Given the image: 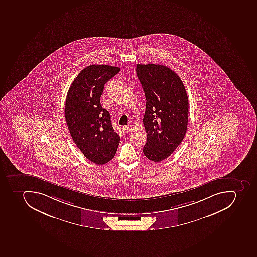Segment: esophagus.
I'll use <instances>...</instances> for the list:
<instances>
[{
    "mask_svg": "<svg viewBox=\"0 0 257 257\" xmlns=\"http://www.w3.org/2000/svg\"><path fill=\"white\" fill-rule=\"evenodd\" d=\"M132 125H125V126H123V128H122V131H123L124 133L127 134L132 131Z\"/></svg>",
    "mask_w": 257,
    "mask_h": 257,
    "instance_id": "1",
    "label": "esophagus"
}]
</instances>
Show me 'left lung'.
Returning a JSON list of instances; mask_svg holds the SVG:
<instances>
[{"instance_id": "left-lung-1", "label": "left lung", "mask_w": 257, "mask_h": 257, "mask_svg": "<svg viewBox=\"0 0 257 257\" xmlns=\"http://www.w3.org/2000/svg\"><path fill=\"white\" fill-rule=\"evenodd\" d=\"M136 74L145 93L146 157L160 162L183 141L188 121V98L178 74L162 65L138 64Z\"/></svg>"}]
</instances>
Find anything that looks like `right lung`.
I'll use <instances>...</instances> for the list:
<instances>
[{
  "mask_svg": "<svg viewBox=\"0 0 257 257\" xmlns=\"http://www.w3.org/2000/svg\"><path fill=\"white\" fill-rule=\"evenodd\" d=\"M119 71L108 65L87 66L72 82L66 96L65 118L72 139L86 159L98 165L111 160L119 144L109 113L100 102L105 84Z\"/></svg>",
  "mask_w": 257,
  "mask_h": 257,
  "instance_id": "right-lung-1",
  "label": "right lung"
}]
</instances>
